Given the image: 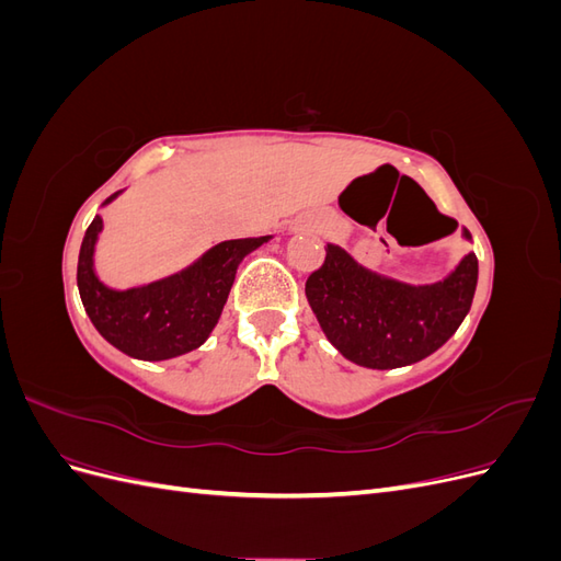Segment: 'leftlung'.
<instances>
[{
  "label": "left lung",
  "instance_id": "1",
  "mask_svg": "<svg viewBox=\"0 0 561 561\" xmlns=\"http://www.w3.org/2000/svg\"><path fill=\"white\" fill-rule=\"evenodd\" d=\"M463 239L470 233L463 229ZM478 285L468 252L445 280L407 285L375 274L328 243L325 262L307 280V299L330 344L355 365L393 369L426 358L458 330Z\"/></svg>",
  "mask_w": 561,
  "mask_h": 561
}]
</instances>
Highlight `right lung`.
<instances>
[{
	"label": "right lung",
	"mask_w": 561,
	"mask_h": 561,
	"mask_svg": "<svg viewBox=\"0 0 561 561\" xmlns=\"http://www.w3.org/2000/svg\"><path fill=\"white\" fill-rule=\"evenodd\" d=\"M118 194L122 192L112 194L105 206ZM100 231L103 217L95 215L79 250L77 285L81 304L95 330L114 348L138 360H168L206 342L222 316L236 268L245 254L271 239L260 236L217 243L180 274L130 290H112L93 268Z\"/></svg>",
	"instance_id": "right-lung-1"
}]
</instances>
